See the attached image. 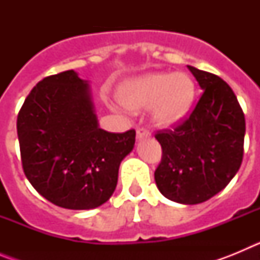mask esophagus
Segmentation results:
<instances>
[{
	"label": "esophagus",
	"instance_id": "esophagus-1",
	"mask_svg": "<svg viewBox=\"0 0 260 260\" xmlns=\"http://www.w3.org/2000/svg\"><path fill=\"white\" fill-rule=\"evenodd\" d=\"M151 134L148 130H146V128L141 127V128H138L137 130V139L138 141H142V139H146V138H150Z\"/></svg>",
	"mask_w": 260,
	"mask_h": 260
}]
</instances>
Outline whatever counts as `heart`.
Returning <instances> with one entry per match:
<instances>
[{"mask_svg":"<svg viewBox=\"0 0 260 260\" xmlns=\"http://www.w3.org/2000/svg\"><path fill=\"white\" fill-rule=\"evenodd\" d=\"M195 92L194 79L186 73H148L123 82L118 88V100L130 110L151 107L153 125L168 128L189 114Z\"/></svg>","mask_w":260,"mask_h":260,"instance_id":"obj_1","label":"heart"}]
</instances>
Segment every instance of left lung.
<instances>
[{
    "label": "left lung",
    "mask_w": 260,
    "mask_h": 260,
    "mask_svg": "<svg viewBox=\"0 0 260 260\" xmlns=\"http://www.w3.org/2000/svg\"><path fill=\"white\" fill-rule=\"evenodd\" d=\"M187 68L203 93L185 122L155 135L162 148L155 181L165 198L198 204L221 191L238 172L246 126L240 103L226 82Z\"/></svg>",
    "instance_id": "8db88e82"
}]
</instances>
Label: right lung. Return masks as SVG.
Instances as JSON below:
<instances>
[{"label":"right lung","mask_w":260,"mask_h":260,"mask_svg":"<svg viewBox=\"0 0 260 260\" xmlns=\"http://www.w3.org/2000/svg\"><path fill=\"white\" fill-rule=\"evenodd\" d=\"M17 132L27 180L68 210L104 204L135 143V130L118 134L99 127L88 82L74 70L44 78L32 88L18 114Z\"/></svg>","instance_id":"1"}]
</instances>
